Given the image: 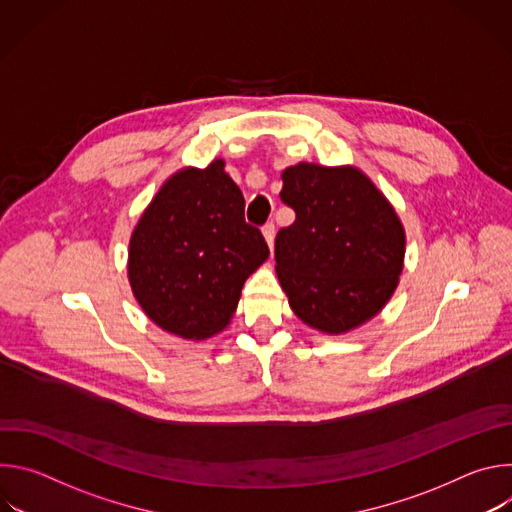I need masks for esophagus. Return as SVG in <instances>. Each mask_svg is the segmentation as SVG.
I'll return each mask as SVG.
<instances>
[{
  "mask_svg": "<svg viewBox=\"0 0 512 512\" xmlns=\"http://www.w3.org/2000/svg\"><path fill=\"white\" fill-rule=\"evenodd\" d=\"M263 237H265L269 249H273V239H275V225H273V223H267V225L263 227Z\"/></svg>",
  "mask_w": 512,
  "mask_h": 512,
  "instance_id": "esophagus-1",
  "label": "esophagus"
}]
</instances>
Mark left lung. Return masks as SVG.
<instances>
[{
	"mask_svg": "<svg viewBox=\"0 0 512 512\" xmlns=\"http://www.w3.org/2000/svg\"><path fill=\"white\" fill-rule=\"evenodd\" d=\"M296 221L275 237V271L308 326L348 332L383 310L399 283L405 231L383 192L350 166L302 162L281 174Z\"/></svg>",
	"mask_w": 512,
	"mask_h": 512,
	"instance_id": "8db88e82",
	"label": "left lung"
}]
</instances>
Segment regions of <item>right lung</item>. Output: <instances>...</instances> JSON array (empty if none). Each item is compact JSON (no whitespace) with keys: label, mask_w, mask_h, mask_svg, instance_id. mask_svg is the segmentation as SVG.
<instances>
[{"label":"right lung","mask_w":512,"mask_h":512,"mask_svg":"<svg viewBox=\"0 0 512 512\" xmlns=\"http://www.w3.org/2000/svg\"><path fill=\"white\" fill-rule=\"evenodd\" d=\"M269 257L225 162L176 172L143 210L129 241V283L148 318L204 340L233 318L245 279Z\"/></svg>","instance_id":"obj_1"}]
</instances>
